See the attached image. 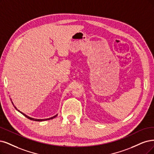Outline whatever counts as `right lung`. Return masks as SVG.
<instances>
[{"label": "right lung", "instance_id": "1", "mask_svg": "<svg viewBox=\"0 0 154 154\" xmlns=\"http://www.w3.org/2000/svg\"><path fill=\"white\" fill-rule=\"evenodd\" d=\"M12 103H13V105H14V104H13V103L12 102ZM14 108H15V109L16 110H18V112H20V110H18V109H17V108L16 107V106H14ZM23 115V116H25L26 117H27L28 119H30V120H32V121H46V120H49V119H53V118H54V117H56V116H57V115H56V116H54V117H51V118H49V119H33V118H31V117H28V116H26L25 113H22V112H21Z\"/></svg>", "mask_w": 154, "mask_h": 154}]
</instances>
